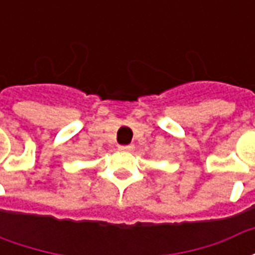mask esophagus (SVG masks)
Returning a JSON list of instances; mask_svg holds the SVG:
<instances>
[{"label":"esophagus","mask_w":255,"mask_h":255,"mask_svg":"<svg viewBox=\"0 0 255 255\" xmlns=\"http://www.w3.org/2000/svg\"><path fill=\"white\" fill-rule=\"evenodd\" d=\"M133 149L132 144H127V146H119V150L120 151H131Z\"/></svg>","instance_id":"1"}]
</instances>
